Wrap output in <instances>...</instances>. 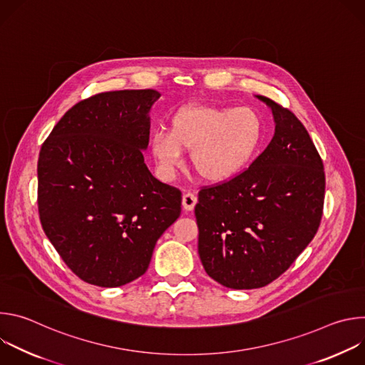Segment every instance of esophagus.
Returning <instances> with one entry per match:
<instances>
[{
    "instance_id": "1",
    "label": "esophagus",
    "mask_w": 365,
    "mask_h": 365,
    "mask_svg": "<svg viewBox=\"0 0 365 365\" xmlns=\"http://www.w3.org/2000/svg\"><path fill=\"white\" fill-rule=\"evenodd\" d=\"M196 202H197V197H196L193 193H190V192L183 193V196H182V205H183V207H185V211H193V207H195Z\"/></svg>"
}]
</instances>
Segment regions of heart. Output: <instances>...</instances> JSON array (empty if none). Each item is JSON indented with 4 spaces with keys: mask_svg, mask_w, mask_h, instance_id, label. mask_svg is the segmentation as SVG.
Returning a JSON list of instances; mask_svg holds the SVG:
<instances>
[{
    "mask_svg": "<svg viewBox=\"0 0 365 365\" xmlns=\"http://www.w3.org/2000/svg\"><path fill=\"white\" fill-rule=\"evenodd\" d=\"M264 137V121L250 107L187 106L170 120L169 131L158 130L150 151L165 179H172L190 151L192 166L207 182L238 175L255 158Z\"/></svg>",
    "mask_w": 365,
    "mask_h": 365,
    "instance_id": "obj_1",
    "label": "heart"
}]
</instances>
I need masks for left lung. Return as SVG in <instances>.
I'll use <instances>...</instances> for the list:
<instances>
[{
    "label": "left lung",
    "instance_id": "1",
    "mask_svg": "<svg viewBox=\"0 0 365 365\" xmlns=\"http://www.w3.org/2000/svg\"><path fill=\"white\" fill-rule=\"evenodd\" d=\"M266 150L232 179L199 192L197 252L207 276L230 289L264 287L314 240L322 218L325 172L296 115L274 101Z\"/></svg>",
    "mask_w": 365,
    "mask_h": 365
}]
</instances>
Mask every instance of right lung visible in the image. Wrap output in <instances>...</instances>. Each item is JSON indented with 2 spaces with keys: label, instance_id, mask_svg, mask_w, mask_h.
Returning a JSON list of instances; mask_svg holds the SVG:
<instances>
[{
  "label": "right lung",
  "instance_id": "obj_1",
  "mask_svg": "<svg viewBox=\"0 0 365 365\" xmlns=\"http://www.w3.org/2000/svg\"><path fill=\"white\" fill-rule=\"evenodd\" d=\"M154 89L96 93L73 106L41 145L37 205L44 234L66 266L99 287L143 276L182 193L144 163Z\"/></svg>",
  "mask_w": 365,
  "mask_h": 365
}]
</instances>
